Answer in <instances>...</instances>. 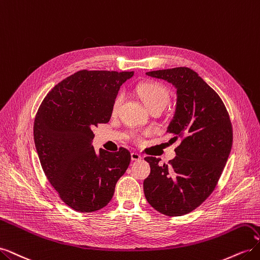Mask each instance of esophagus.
Returning a JSON list of instances; mask_svg holds the SVG:
<instances>
[{
    "label": "esophagus",
    "mask_w": 260,
    "mask_h": 260,
    "mask_svg": "<svg viewBox=\"0 0 260 260\" xmlns=\"http://www.w3.org/2000/svg\"><path fill=\"white\" fill-rule=\"evenodd\" d=\"M141 158H142V156H141L139 153H136V152L131 153V159L132 160H140Z\"/></svg>",
    "instance_id": "1"
}]
</instances>
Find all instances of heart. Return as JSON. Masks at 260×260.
Wrapping results in <instances>:
<instances>
[{"mask_svg":"<svg viewBox=\"0 0 260 260\" xmlns=\"http://www.w3.org/2000/svg\"><path fill=\"white\" fill-rule=\"evenodd\" d=\"M137 93L142 100L144 105L151 109L153 107H161L166 106L169 101V93L165 86L158 82L154 81H145L137 85ZM123 102V94L118 93L115 96L112 104V113L116 114ZM139 141L140 138H137Z\"/></svg>","mask_w":260,"mask_h":260,"instance_id":"heart-1","label":"heart"}]
</instances>
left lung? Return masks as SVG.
Segmentation results:
<instances>
[{"label": "left lung", "instance_id": "obj_1", "mask_svg": "<svg viewBox=\"0 0 260 260\" xmlns=\"http://www.w3.org/2000/svg\"><path fill=\"white\" fill-rule=\"evenodd\" d=\"M146 75L176 86V112L167 132L180 144L168 165L145 157L151 166L143 183L145 199L162 215L183 216L216 188L231 152L232 123L222 100L194 70L176 67Z\"/></svg>", "mask_w": 260, "mask_h": 260}]
</instances>
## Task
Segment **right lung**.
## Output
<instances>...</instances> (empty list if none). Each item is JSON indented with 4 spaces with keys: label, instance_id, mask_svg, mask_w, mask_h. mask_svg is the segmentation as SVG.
<instances>
[{
    "label": "right lung",
    "instance_id": "add662e5",
    "mask_svg": "<svg viewBox=\"0 0 260 260\" xmlns=\"http://www.w3.org/2000/svg\"><path fill=\"white\" fill-rule=\"evenodd\" d=\"M133 74L79 70L55 85L38 109L34 139L42 169L60 200L76 211L105 207L128 169L127 148H101L96 154L91 142L92 129L111 119L118 90Z\"/></svg>",
    "mask_w": 260,
    "mask_h": 260
}]
</instances>
